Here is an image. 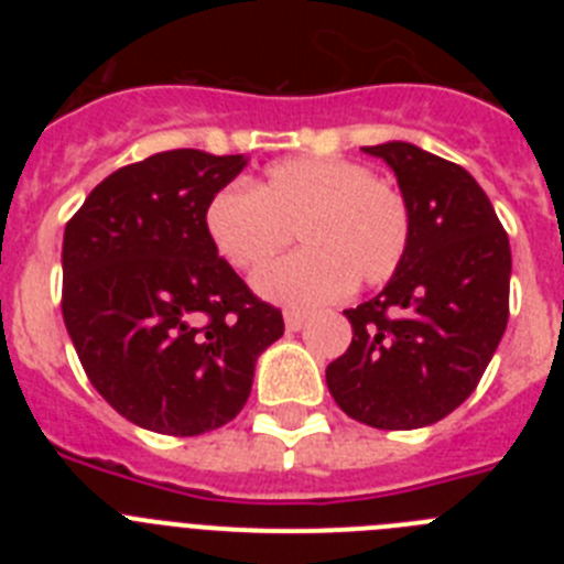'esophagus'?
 I'll list each match as a JSON object with an SVG mask.
<instances>
[{
	"label": "esophagus",
	"instance_id": "obj_1",
	"mask_svg": "<svg viewBox=\"0 0 564 564\" xmlns=\"http://www.w3.org/2000/svg\"><path fill=\"white\" fill-rule=\"evenodd\" d=\"M307 325V313H302V311H285V327L291 333H296V330H302V327Z\"/></svg>",
	"mask_w": 564,
	"mask_h": 564
}]
</instances>
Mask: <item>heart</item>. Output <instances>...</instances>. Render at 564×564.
I'll return each mask as SVG.
<instances>
[{"label":"heart","instance_id":"b5f03b06","mask_svg":"<svg viewBox=\"0 0 564 564\" xmlns=\"http://www.w3.org/2000/svg\"><path fill=\"white\" fill-rule=\"evenodd\" d=\"M203 228L237 271H257L291 242L302 251L257 276L262 296L291 307L327 305L356 282L395 276L412 239L410 203L372 169L344 158L276 161L251 188L228 183L208 197Z\"/></svg>","mask_w":564,"mask_h":564}]
</instances>
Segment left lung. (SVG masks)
<instances>
[{
  "mask_svg": "<svg viewBox=\"0 0 564 564\" xmlns=\"http://www.w3.org/2000/svg\"><path fill=\"white\" fill-rule=\"evenodd\" d=\"M364 152L395 172L412 239L387 288L344 311L352 341L327 367V390L372 430H421L455 412L495 356L508 325L511 248L463 166L403 141Z\"/></svg>",
  "mask_w": 564,
  "mask_h": 564,
  "instance_id": "8db88e82",
  "label": "left lung"
}]
</instances>
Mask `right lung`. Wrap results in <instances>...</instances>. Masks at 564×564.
<instances>
[{
  "label": "right lung",
  "mask_w": 564,
  "mask_h": 564,
  "mask_svg": "<svg viewBox=\"0 0 564 564\" xmlns=\"http://www.w3.org/2000/svg\"><path fill=\"white\" fill-rule=\"evenodd\" d=\"M242 166V154H152L98 183L64 228V325L89 383L143 430H220L246 406L259 352L285 333L282 311L203 228L208 197Z\"/></svg>",
  "instance_id": "obj_1"
}]
</instances>
